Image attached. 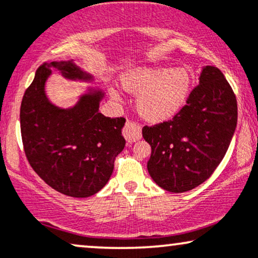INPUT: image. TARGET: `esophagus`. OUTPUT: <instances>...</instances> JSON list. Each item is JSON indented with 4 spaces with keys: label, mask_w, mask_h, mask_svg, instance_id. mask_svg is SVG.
Instances as JSON below:
<instances>
[{
    "label": "esophagus",
    "mask_w": 258,
    "mask_h": 258,
    "mask_svg": "<svg viewBox=\"0 0 258 258\" xmlns=\"http://www.w3.org/2000/svg\"><path fill=\"white\" fill-rule=\"evenodd\" d=\"M122 135L127 142L135 143L142 138V130L138 125L130 122L128 121V122H126L125 127H123Z\"/></svg>",
    "instance_id": "1"
}]
</instances>
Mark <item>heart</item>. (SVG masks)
<instances>
[{"mask_svg":"<svg viewBox=\"0 0 258 258\" xmlns=\"http://www.w3.org/2000/svg\"><path fill=\"white\" fill-rule=\"evenodd\" d=\"M122 88L138 95L136 107L138 114L149 122H163L173 119L187 102L191 92V76L184 68H138L121 79ZM114 98L119 91L110 89Z\"/></svg>","mask_w":258,"mask_h":258,"instance_id":"heart-1","label":"heart"}]
</instances>
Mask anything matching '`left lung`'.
Wrapping results in <instances>:
<instances>
[{"instance_id": "obj_1", "label": "left lung", "mask_w": 258, "mask_h": 258, "mask_svg": "<svg viewBox=\"0 0 258 258\" xmlns=\"http://www.w3.org/2000/svg\"><path fill=\"white\" fill-rule=\"evenodd\" d=\"M237 98L219 68L206 66L200 84L169 121L143 127L151 147L149 174L160 187L181 194L213 174L237 127Z\"/></svg>"}]
</instances>
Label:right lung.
Returning a JSON list of instances; mask_svg holds the SVG:
<instances>
[{
	"label": "right lung",
	"instance_id": "add662e5",
	"mask_svg": "<svg viewBox=\"0 0 258 258\" xmlns=\"http://www.w3.org/2000/svg\"><path fill=\"white\" fill-rule=\"evenodd\" d=\"M51 68L67 79L92 80L73 61L45 62L25 91L20 107L24 151L33 170L61 194L90 197L104 187L114 161L125 148L123 117H107L98 111L104 94L90 89L72 108H58L45 95Z\"/></svg>",
	"mask_w": 258,
	"mask_h": 258
}]
</instances>
